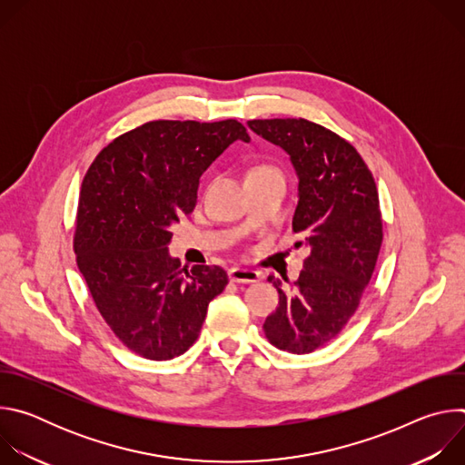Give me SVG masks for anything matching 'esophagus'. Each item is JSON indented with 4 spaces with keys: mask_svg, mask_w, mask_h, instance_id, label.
Here are the masks:
<instances>
[{
    "mask_svg": "<svg viewBox=\"0 0 465 465\" xmlns=\"http://www.w3.org/2000/svg\"><path fill=\"white\" fill-rule=\"evenodd\" d=\"M261 280V274L257 271H250V269H232L230 271V282L233 283H257Z\"/></svg>",
    "mask_w": 465,
    "mask_h": 465,
    "instance_id": "1",
    "label": "esophagus"
}]
</instances>
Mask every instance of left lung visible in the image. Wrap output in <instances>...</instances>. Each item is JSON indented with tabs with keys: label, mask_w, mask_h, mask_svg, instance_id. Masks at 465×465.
<instances>
[{
	"label": "left lung",
	"mask_w": 465,
	"mask_h": 465,
	"mask_svg": "<svg viewBox=\"0 0 465 465\" xmlns=\"http://www.w3.org/2000/svg\"><path fill=\"white\" fill-rule=\"evenodd\" d=\"M248 126L291 156L300 180L292 232L309 248L298 282L283 287L269 278L280 307L262 329L276 348L311 353L344 329L375 271L382 242L377 185L357 149L322 124L287 117Z\"/></svg>",
	"instance_id": "obj_1"
}]
</instances>
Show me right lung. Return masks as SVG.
Returning a JSON list of instances; mask_svg holds the SVG:
<instances>
[{"instance_id":"add662e5","label":"right lung","mask_w":465,"mask_h":465,"mask_svg":"<svg viewBox=\"0 0 465 465\" xmlns=\"http://www.w3.org/2000/svg\"><path fill=\"white\" fill-rule=\"evenodd\" d=\"M237 140L250 142L237 119L149 121L108 143L83 180L77 267L114 335L145 359L185 353L228 285L217 264L182 269L167 246L203 173Z\"/></svg>"}]
</instances>
